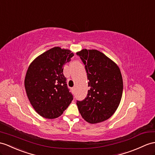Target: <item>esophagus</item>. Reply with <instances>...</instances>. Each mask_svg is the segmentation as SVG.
I'll list each match as a JSON object with an SVG mask.
<instances>
[{
	"label": "esophagus",
	"mask_w": 155,
	"mask_h": 155,
	"mask_svg": "<svg viewBox=\"0 0 155 155\" xmlns=\"http://www.w3.org/2000/svg\"><path fill=\"white\" fill-rule=\"evenodd\" d=\"M74 90H75V88H74V87H72V88H71V91H72V92H74Z\"/></svg>",
	"instance_id": "obj_1"
}]
</instances>
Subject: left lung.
<instances>
[{"mask_svg": "<svg viewBox=\"0 0 155 155\" xmlns=\"http://www.w3.org/2000/svg\"><path fill=\"white\" fill-rule=\"evenodd\" d=\"M89 80L88 93L77 101L82 118L91 124L105 121L118 107L123 92V80L118 66L103 52L83 49L77 52Z\"/></svg>", "mask_w": 155, "mask_h": 155, "instance_id": "obj_1", "label": "left lung"}]
</instances>
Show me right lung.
Masks as SVG:
<instances>
[{
  "label": "right lung",
  "instance_id": "right-lung-1",
  "mask_svg": "<svg viewBox=\"0 0 155 155\" xmlns=\"http://www.w3.org/2000/svg\"><path fill=\"white\" fill-rule=\"evenodd\" d=\"M73 56L70 50L54 47L28 68L24 81L26 93L33 108L45 118L61 116L74 99L63 74L64 65Z\"/></svg>",
  "mask_w": 155,
  "mask_h": 155
}]
</instances>
